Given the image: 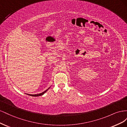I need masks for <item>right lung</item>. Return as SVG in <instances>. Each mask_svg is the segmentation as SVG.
<instances>
[{"label": "right lung", "instance_id": "right-lung-1", "mask_svg": "<svg viewBox=\"0 0 127 127\" xmlns=\"http://www.w3.org/2000/svg\"><path fill=\"white\" fill-rule=\"evenodd\" d=\"M49 89V88H48V89H47V90L46 91H45L44 92H42V93H40V94H28V95H30V96H41V95H42L43 94H44L46 92H47L48 90Z\"/></svg>", "mask_w": 127, "mask_h": 127}]
</instances>
